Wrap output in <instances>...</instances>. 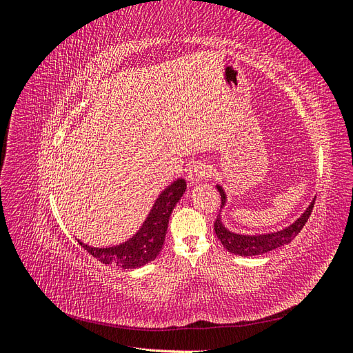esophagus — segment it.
I'll use <instances>...</instances> for the list:
<instances>
[{"label":"esophagus","instance_id":"obj_1","mask_svg":"<svg viewBox=\"0 0 353 353\" xmlns=\"http://www.w3.org/2000/svg\"><path fill=\"white\" fill-rule=\"evenodd\" d=\"M210 166L209 163L203 162V160H199V162L193 163L188 169V174L187 178L190 181V184H199L200 181L206 179L210 175Z\"/></svg>","mask_w":353,"mask_h":353}]
</instances>
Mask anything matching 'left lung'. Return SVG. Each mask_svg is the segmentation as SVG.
<instances>
[{"mask_svg":"<svg viewBox=\"0 0 353 353\" xmlns=\"http://www.w3.org/2000/svg\"><path fill=\"white\" fill-rule=\"evenodd\" d=\"M216 188L221 194V208H223V205H225L227 201L225 193H223L222 187L218 185ZM314 205H315V200H312V203L305 210L303 215L294 223H292L290 227H287L283 231L263 234V236H241V234H234L223 227L219 216H216V221L213 223V228H215L216 237L221 240L223 248H225L228 252L239 256H258V254L268 253L276 248H281V245L290 243L305 227V223L307 222L309 216H311Z\"/></svg>","mask_w":353,"mask_h":353,"instance_id":"left-lung-1","label":"left lung"}]
</instances>
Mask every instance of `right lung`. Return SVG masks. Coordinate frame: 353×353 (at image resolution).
Wrapping results in <instances>:
<instances>
[{
  "mask_svg": "<svg viewBox=\"0 0 353 353\" xmlns=\"http://www.w3.org/2000/svg\"><path fill=\"white\" fill-rule=\"evenodd\" d=\"M187 188L184 179H176L156 200L153 209L148 213L141 230L123 244L113 248H91L79 241L82 248L95 259L105 265H117L123 270H132L152 262L157 258L165 243L169 216Z\"/></svg>",
  "mask_w": 353,
  "mask_h": 353,
  "instance_id": "obj_1",
  "label": "right lung"
}]
</instances>
